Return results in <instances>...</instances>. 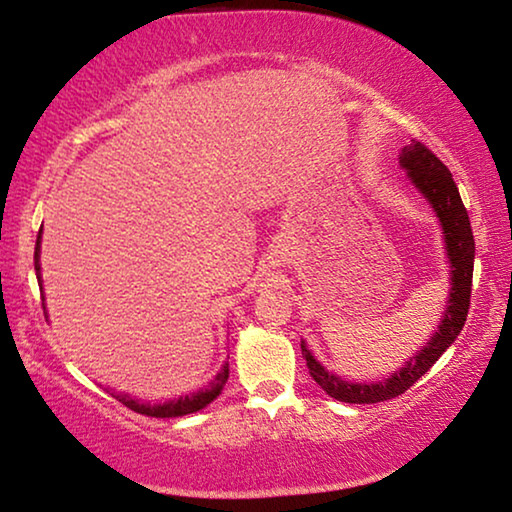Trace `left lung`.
<instances>
[{"label": "left lung", "mask_w": 512, "mask_h": 512, "mask_svg": "<svg viewBox=\"0 0 512 512\" xmlns=\"http://www.w3.org/2000/svg\"><path fill=\"white\" fill-rule=\"evenodd\" d=\"M401 165L408 172L412 184L424 193V198L436 209L440 226L445 230L447 258H450V277H452V293L450 303L445 307V319L440 324L438 333L433 335L431 342H426L422 352L412 356L405 363V368L396 370L384 382L377 384H354L340 380L338 375L328 373L321 363L310 354L305 342L300 345L303 356L310 368L312 380L333 396L335 401L342 403H380L389 398L401 396L408 391L433 363L440 359V354L457 340L461 328L466 324L468 307H471V286H473V258H475V242L468 212L461 202L459 188L454 184L452 172L440 163L436 153L426 149L422 142L412 139L401 153Z\"/></svg>", "instance_id": "left-lung-1"}]
</instances>
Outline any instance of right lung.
Segmentation results:
<instances>
[{"mask_svg": "<svg viewBox=\"0 0 512 512\" xmlns=\"http://www.w3.org/2000/svg\"><path fill=\"white\" fill-rule=\"evenodd\" d=\"M39 242H41V230L37 235V247H34V270H37V279L41 284V275H39ZM41 289V286H39ZM41 305H44V298H41ZM44 314H46V305H44ZM228 380V363L221 368V373L214 377L212 382H209L207 389L198 391V394L193 396H181L177 401H167L163 405H151V403H142L137 401V398H130L128 394H116V401H121L125 408L139 412V415H146V417H181V415H191V412H198L205 408L214 401L216 396L221 394L223 384Z\"/></svg>", "mask_w": 512, "mask_h": 512, "instance_id": "1", "label": "right lung"}]
</instances>
